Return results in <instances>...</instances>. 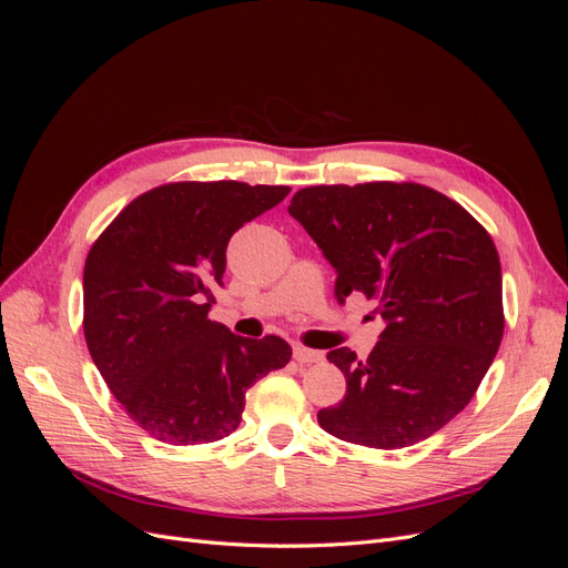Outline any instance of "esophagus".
I'll list each match as a JSON object with an SVG mask.
<instances>
[{
	"mask_svg": "<svg viewBox=\"0 0 568 568\" xmlns=\"http://www.w3.org/2000/svg\"><path fill=\"white\" fill-rule=\"evenodd\" d=\"M322 353L320 351H313V348H305V346H294V359L301 365H315V363H322Z\"/></svg>",
	"mask_w": 568,
	"mask_h": 568,
	"instance_id": "34e87169",
	"label": "esophagus"
}]
</instances>
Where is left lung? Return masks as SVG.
<instances>
[{"instance_id": "1", "label": "left lung", "mask_w": 568, "mask_h": 568, "mask_svg": "<svg viewBox=\"0 0 568 568\" xmlns=\"http://www.w3.org/2000/svg\"><path fill=\"white\" fill-rule=\"evenodd\" d=\"M336 270L338 303L363 294L386 322L367 359H326L346 395L317 412L326 434L398 450L469 405L505 332L500 257L459 203L415 182L305 186L288 205Z\"/></svg>"}]
</instances>
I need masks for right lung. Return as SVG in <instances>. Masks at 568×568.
I'll list each match as a JSON object with an SVG mask.
<instances>
[{
  "label": "right lung",
  "mask_w": 568,
  "mask_h": 568,
  "mask_svg": "<svg viewBox=\"0 0 568 568\" xmlns=\"http://www.w3.org/2000/svg\"><path fill=\"white\" fill-rule=\"evenodd\" d=\"M288 186L170 182L128 203L84 261L82 329L97 369L132 422L170 445L230 436L246 390L282 369L280 336L244 338L209 320L225 251Z\"/></svg>",
  "instance_id": "1"
}]
</instances>
